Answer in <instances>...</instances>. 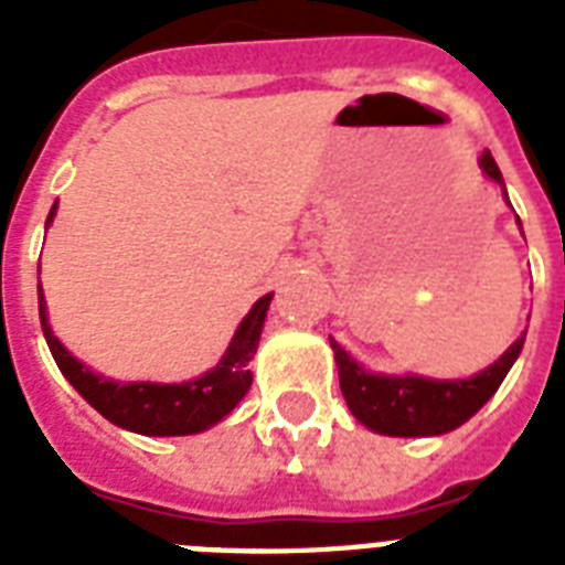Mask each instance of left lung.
Wrapping results in <instances>:
<instances>
[{
	"label": "left lung",
	"mask_w": 565,
	"mask_h": 565,
	"mask_svg": "<svg viewBox=\"0 0 565 565\" xmlns=\"http://www.w3.org/2000/svg\"><path fill=\"white\" fill-rule=\"evenodd\" d=\"M478 167L487 179L499 184L504 202L510 204L499 163L492 161L490 149H483ZM525 334L527 331H522V337L499 361L469 377H425L413 372L386 375V372L366 370L363 363L354 361L334 337H331V349H334L337 370H340V390L345 395V404L363 428L384 434V437H439V434L460 428L490 402L501 381L508 377L510 366L516 363L525 345Z\"/></svg>",
	"instance_id": "obj_1"
}]
</instances>
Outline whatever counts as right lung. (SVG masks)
Returning a JSON list of instances; mask_svg holds the SVG:
<instances>
[{
    "instance_id": "obj_1",
    "label": "right lung",
    "mask_w": 565,
    "mask_h": 565,
    "mask_svg": "<svg viewBox=\"0 0 565 565\" xmlns=\"http://www.w3.org/2000/svg\"><path fill=\"white\" fill-rule=\"evenodd\" d=\"M57 211V202L49 211L46 228L52 225ZM273 292H266L252 305L243 322L237 326L231 337L228 349L220 358V363L207 370L204 375L193 381H181V384H154V381H114L99 372H93L87 363L73 358L66 352L49 326L46 313V296L43 287H38V308H40V326L46 337L49 352L55 358L61 375L78 390L84 402L96 407L108 422L117 428L135 430L143 437H190V434H202L222 422L239 398L248 393L252 386V370L248 363L255 358L257 343H260V331H264L266 310H269Z\"/></svg>"
}]
</instances>
